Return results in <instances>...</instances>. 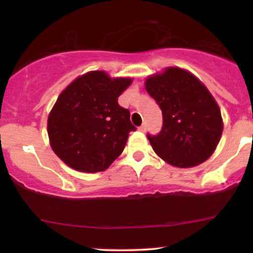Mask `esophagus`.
<instances>
[{
    "label": "esophagus",
    "instance_id": "1",
    "mask_svg": "<svg viewBox=\"0 0 253 253\" xmlns=\"http://www.w3.org/2000/svg\"><path fill=\"white\" fill-rule=\"evenodd\" d=\"M138 129L141 132H145V129H147V127H145V125H142V126L138 127Z\"/></svg>",
    "mask_w": 253,
    "mask_h": 253
}]
</instances>
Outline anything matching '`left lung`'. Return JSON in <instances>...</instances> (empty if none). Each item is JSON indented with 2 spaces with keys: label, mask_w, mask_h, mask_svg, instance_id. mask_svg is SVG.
<instances>
[{
  "label": "left lung",
  "mask_w": 253,
  "mask_h": 253,
  "mask_svg": "<svg viewBox=\"0 0 253 253\" xmlns=\"http://www.w3.org/2000/svg\"><path fill=\"white\" fill-rule=\"evenodd\" d=\"M145 89L163 112L162 131L147 134L154 152L177 168L206 162L220 141L223 119L205 84L182 68L169 67L148 77Z\"/></svg>",
  "instance_id": "obj_1"
}]
</instances>
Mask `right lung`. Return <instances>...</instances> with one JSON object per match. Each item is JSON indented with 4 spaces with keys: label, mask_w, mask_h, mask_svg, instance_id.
Instances as JSON below:
<instances>
[{
    "label": "right lung",
    "mask_w": 253,
    "mask_h": 253,
    "mask_svg": "<svg viewBox=\"0 0 253 253\" xmlns=\"http://www.w3.org/2000/svg\"><path fill=\"white\" fill-rule=\"evenodd\" d=\"M131 78L91 71L76 78L48 114L47 134L55 154L77 171H104L126 145L136 127L117 99Z\"/></svg>",
    "instance_id": "add662e5"
}]
</instances>
